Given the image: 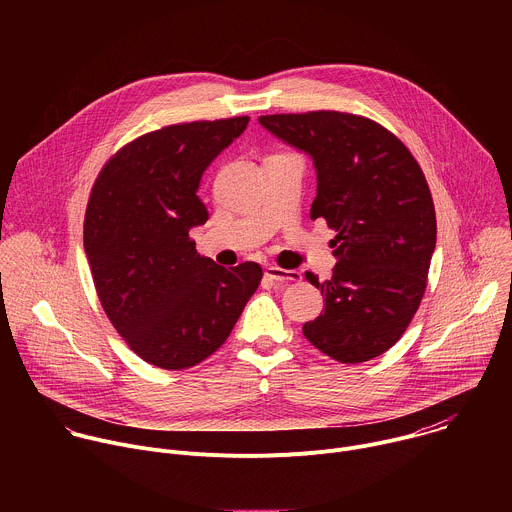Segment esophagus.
<instances>
[{"instance_id": "34e87169", "label": "esophagus", "mask_w": 512, "mask_h": 512, "mask_svg": "<svg viewBox=\"0 0 512 512\" xmlns=\"http://www.w3.org/2000/svg\"><path fill=\"white\" fill-rule=\"evenodd\" d=\"M265 275L275 281V283H291V281H300L302 275L298 271H291V269H281V267H265Z\"/></svg>"}]
</instances>
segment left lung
Returning <instances> with one entry per match:
<instances>
[{
    "instance_id": "obj_1",
    "label": "left lung",
    "mask_w": 512,
    "mask_h": 512,
    "mask_svg": "<svg viewBox=\"0 0 512 512\" xmlns=\"http://www.w3.org/2000/svg\"><path fill=\"white\" fill-rule=\"evenodd\" d=\"M275 137L312 156L318 194L310 216L336 231V267L324 283V314L304 336L344 364L367 362L407 330L425 294L435 249V208L405 143L377 121L340 113L261 115Z\"/></svg>"
}]
</instances>
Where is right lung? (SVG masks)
Segmentation results:
<instances>
[{
  "mask_svg": "<svg viewBox=\"0 0 512 512\" xmlns=\"http://www.w3.org/2000/svg\"><path fill=\"white\" fill-rule=\"evenodd\" d=\"M249 117L166 125L139 135L99 172L85 212V253L101 306L127 346L166 371L190 369L229 338L261 283L259 263L225 269L188 231L208 221L204 170Z\"/></svg>",
  "mask_w": 512,
  "mask_h": 512,
  "instance_id": "add662e5",
  "label": "right lung"
}]
</instances>
